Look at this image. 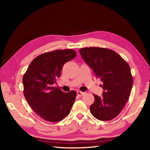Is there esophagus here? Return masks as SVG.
Here are the masks:
<instances>
[{"mask_svg":"<svg viewBox=\"0 0 150 150\" xmlns=\"http://www.w3.org/2000/svg\"><path fill=\"white\" fill-rule=\"evenodd\" d=\"M86 93L84 92H81V91H77V94H78L79 96H83Z\"/></svg>","mask_w":150,"mask_h":150,"instance_id":"34e87169","label":"esophagus"}]
</instances>
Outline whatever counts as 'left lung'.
<instances>
[{
  "instance_id": "1",
  "label": "left lung",
  "mask_w": 150,
  "mask_h": 150,
  "mask_svg": "<svg viewBox=\"0 0 150 150\" xmlns=\"http://www.w3.org/2000/svg\"><path fill=\"white\" fill-rule=\"evenodd\" d=\"M81 57L103 83L102 96L93 94L90 111L96 119H114L123 109L130 96L133 79L129 64L112 50L97 47L79 49Z\"/></svg>"
}]
</instances>
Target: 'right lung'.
<instances>
[{
  "mask_svg": "<svg viewBox=\"0 0 150 150\" xmlns=\"http://www.w3.org/2000/svg\"><path fill=\"white\" fill-rule=\"evenodd\" d=\"M76 56L72 49L55 50L36 57L22 78L24 94L31 108L49 122H57L69 114L76 92L54 87L66 62Z\"/></svg>",
  "mask_w": 150,
  "mask_h": 150,
  "instance_id": "add662e5",
  "label": "right lung"
}]
</instances>
